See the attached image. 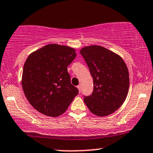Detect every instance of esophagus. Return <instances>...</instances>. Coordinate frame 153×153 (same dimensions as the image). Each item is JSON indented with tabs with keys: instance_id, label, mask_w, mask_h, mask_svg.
<instances>
[{
	"instance_id": "obj_1",
	"label": "esophagus",
	"mask_w": 153,
	"mask_h": 153,
	"mask_svg": "<svg viewBox=\"0 0 153 153\" xmlns=\"http://www.w3.org/2000/svg\"><path fill=\"white\" fill-rule=\"evenodd\" d=\"M78 90H79V92H81V88H81V85H78Z\"/></svg>"
}]
</instances>
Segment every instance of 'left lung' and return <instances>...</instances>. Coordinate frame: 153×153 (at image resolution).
Instances as JSON below:
<instances>
[{"mask_svg": "<svg viewBox=\"0 0 153 153\" xmlns=\"http://www.w3.org/2000/svg\"><path fill=\"white\" fill-rule=\"evenodd\" d=\"M94 80V91L84 97L89 110L99 117L114 113L123 104L129 87V71L122 57L98 45L80 51Z\"/></svg>", "mask_w": 153, "mask_h": 153, "instance_id": "8db88e82", "label": "left lung"}]
</instances>
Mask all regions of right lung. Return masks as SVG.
<instances>
[{
	"mask_svg": "<svg viewBox=\"0 0 153 153\" xmlns=\"http://www.w3.org/2000/svg\"><path fill=\"white\" fill-rule=\"evenodd\" d=\"M75 57V49L51 44L27 57L23 69V91L39 112L58 117L78 95V89L71 84L68 72V66Z\"/></svg>",
	"mask_w": 153,
	"mask_h": 153,
	"instance_id": "add662e5",
	"label": "right lung"
}]
</instances>
